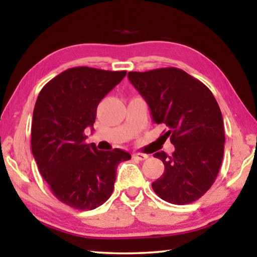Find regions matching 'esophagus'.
Segmentation results:
<instances>
[{
    "instance_id": "34e87169",
    "label": "esophagus",
    "mask_w": 257,
    "mask_h": 257,
    "mask_svg": "<svg viewBox=\"0 0 257 257\" xmlns=\"http://www.w3.org/2000/svg\"><path fill=\"white\" fill-rule=\"evenodd\" d=\"M133 158L138 160V161H144V160H146L147 158H149V155L144 154V153H134L133 154Z\"/></svg>"
}]
</instances>
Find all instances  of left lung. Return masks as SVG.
Segmentation results:
<instances>
[{
    "mask_svg": "<svg viewBox=\"0 0 257 257\" xmlns=\"http://www.w3.org/2000/svg\"><path fill=\"white\" fill-rule=\"evenodd\" d=\"M128 78L151 108L153 121L163 124L175 152H158L164 173L152 184L163 201L185 205L201 198L214 184L224 152L221 110L207 87L178 68L130 71Z\"/></svg>",
    "mask_w": 257,
    "mask_h": 257,
    "instance_id": "1",
    "label": "left lung"
}]
</instances>
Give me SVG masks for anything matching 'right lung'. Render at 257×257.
Listing matches in <instances>:
<instances>
[{"label":"right lung","mask_w":257,"mask_h":257,"mask_svg":"<svg viewBox=\"0 0 257 257\" xmlns=\"http://www.w3.org/2000/svg\"><path fill=\"white\" fill-rule=\"evenodd\" d=\"M127 71L76 67L43 87L34 107L32 151L52 194L76 210H94L112 195L119 163L132 159L122 150L98 151L86 144L102 98Z\"/></svg>","instance_id":"add662e5"}]
</instances>
